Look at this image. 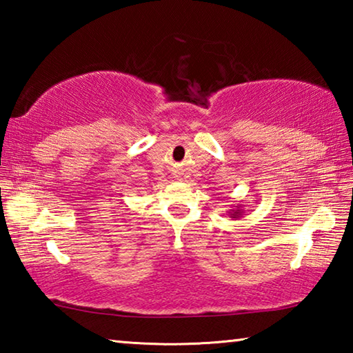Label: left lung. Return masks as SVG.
I'll use <instances>...</instances> for the list:
<instances>
[{"mask_svg":"<svg viewBox=\"0 0 353 353\" xmlns=\"http://www.w3.org/2000/svg\"><path fill=\"white\" fill-rule=\"evenodd\" d=\"M243 205H235V208H232V210H229V216L232 219H240L243 214H244V210H243Z\"/></svg>","mask_w":353,"mask_h":353,"instance_id":"8db88e82","label":"left lung"}]
</instances>
